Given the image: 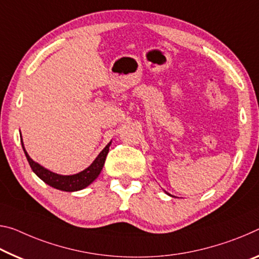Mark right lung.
Segmentation results:
<instances>
[{"mask_svg": "<svg viewBox=\"0 0 259 259\" xmlns=\"http://www.w3.org/2000/svg\"><path fill=\"white\" fill-rule=\"evenodd\" d=\"M20 142H22V146L24 150V153L26 155V159L30 166L32 168V170L34 171L38 178H40L45 183H47L48 186H51L55 189H59V190L62 191H78L81 190V189L86 188L90 186L94 180H96L98 176H99L100 171L104 167L106 157H107L108 151H109V146L112 144V142H109L104 150H102L99 155L96 158V160L90 165L86 169L79 171V173L73 174V175H60L56 173H53V171L46 169V168L39 165L38 162L33 161L30 158V155L27 154V152L24 147L23 144V139L20 138Z\"/></svg>", "mask_w": 259, "mask_h": 259, "instance_id": "right-lung-1", "label": "right lung"}]
</instances>
